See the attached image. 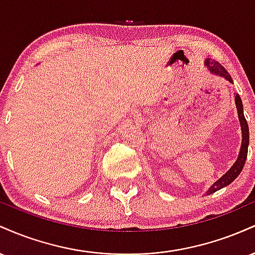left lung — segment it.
Masks as SVG:
<instances>
[{
	"instance_id": "obj_1",
	"label": "left lung",
	"mask_w": 255,
	"mask_h": 255,
	"mask_svg": "<svg viewBox=\"0 0 255 255\" xmlns=\"http://www.w3.org/2000/svg\"><path fill=\"white\" fill-rule=\"evenodd\" d=\"M205 66L209 68V71L211 72L212 74L218 75V77L224 78L225 80H228L229 83H233L229 73H228L227 69H225L221 63L217 62V61L206 58V61H205ZM235 104H236V109H238V115H239L240 125H241V130H242L241 150H240L239 157H238V159H236V162L234 163V165L231 166L229 170L225 172L223 176L219 178V180L216 181V182L213 183L211 187H210L209 191L206 192L207 195L212 194V193L217 192V191H219V189L229 186V184L239 176L240 172L242 171V169H244V165L246 163V159H247L248 144H250V129H248V124H247V121H246L245 115H244V105H242V101H241V98H240L239 95L235 96Z\"/></svg>"
}]
</instances>
